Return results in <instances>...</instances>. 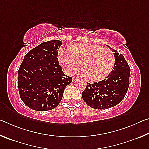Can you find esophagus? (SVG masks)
I'll return each mask as SVG.
<instances>
[{
    "instance_id": "1",
    "label": "esophagus",
    "mask_w": 149,
    "mask_h": 149,
    "mask_svg": "<svg viewBox=\"0 0 149 149\" xmlns=\"http://www.w3.org/2000/svg\"><path fill=\"white\" fill-rule=\"evenodd\" d=\"M77 79H78V78L77 77H72V81H76Z\"/></svg>"
}]
</instances>
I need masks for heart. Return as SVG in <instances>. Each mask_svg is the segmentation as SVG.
<instances>
[{
    "label": "heart",
    "instance_id": "heart-1",
    "mask_svg": "<svg viewBox=\"0 0 149 149\" xmlns=\"http://www.w3.org/2000/svg\"><path fill=\"white\" fill-rule=\"evenodd\" d=\"M58 59L68 72L75 73L81 65L84 76L91 81H100L112 72L115 63L114 53L108 48L93 43L71 45L60 50Z\"/></svg>",
    "mask_w": 149,
    "mask_h": 149
}]
</instances>
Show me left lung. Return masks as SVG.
I'll list each match as a JSON object with an SVG mask.
<instances>
[{
  "label": "left lung",
  "mask_w": 149,
  "mask_h": 149,
  "mask_svg": "<svg viewBox=\"0 0 149 149\" xmlns=\"http://www.w3.org/2000/svg\"><path fill=\"white\" fill-rule=\"evenodd\" d=\"M108 47L114 53L115 63L112 71L104 80L88 84L82 93V98L90 107L107 109L122 101L130 85V68L123 55Z\"/></svg>",
  "instance_id": "obj_1"
}]
</instances>
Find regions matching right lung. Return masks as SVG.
Masks as SVG:
<instances>
[{
    "instance_id": "right-lung-1",
    "label": "right lung",
    "mask_w": 149,
    "mask_h": 149,
    "mask_svg": "<svg viewBox=\"0 0 149 149\" xmlns=\"http://www.w3.org/2000/svg\"><path fill=\"white\" fill-rule=\"evenodd\" d=\"M62 42H42L25 55L18 70L20 98L26 106L37 111L53 109L62 99L72 77L62 72L58 52Z\"/></svg>"
}]
</instances>
